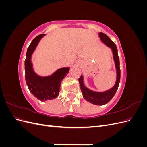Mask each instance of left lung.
<instances>
[{"label": "left lung", "mask_w": 147, "mask_h": 147, "mask_svg": "<svg viewBox=\"0 0 147 147\" xmlns=\"http://www.w3.org/2000/svg\"><path fill=\"white\" fill-rule=\"evenodd\" d=\"M99 37H100L101 41L105 45L112 49L117 72L116 82H115L114 86L112 88L109 89V90L105 91L104 92H96L90 90V89H88L87 87L85 86V85L84 84L83 75H81V77L79 78L78 81L80 85V88L82 92L83 98L86 101L90 102V103L92 104L102 105L107 104L113 98L115 93H116L120 81V69L119 59V56L118 55V50L116 45L111 40L110 38L107 35L104 33L100 32L99 34Z\"/></svg>", "instance_id": "8db88e82"}]
</instances>
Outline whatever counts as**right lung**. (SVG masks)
<instances>
[{"mask_svg":"<svg viewBox=\"0 0 147 147\" xmlns=\"http://www.w3.org/2000/svg\"><path fill=\"white\" fill-rule=\"evenodd\" d=\"M45 34H40L33 39L29 46L24 62L26 82L30 92L41 101L54 99L59 95L61 83L67 75L69 67L57 69L48 76L42 77L34 72L31 57L38 42Z\"/></svg>","mask_w":147,"mask_h":147,"instance_id":"1","label":"right lung"}]
</instances>
